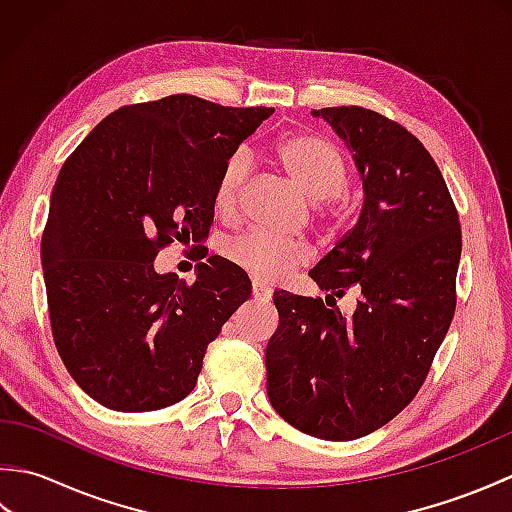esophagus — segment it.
I'll use <instances>...</instances> for the list:
<instances>
[{
    "instance_id": "1",
    "label": "esophagus",
    "mask_w": 512,
    "mask_h": 512,
    "mask_svg": "<svg viewBox=\"0 0 512 512\" xmlns=\"http://www.w3.org/2000/svg\"><path fill=\"white\" fill-rule=\"evenodd\" d=\"M253 297L255 299H259V301H268L270 297H273V290H270L268 286H264V284H259V281H253Z\"/></svg>"
}]
</instances>
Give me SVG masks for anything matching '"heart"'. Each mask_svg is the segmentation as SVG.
Instances as JSON below:
<instances>
[{"label":"heart","instance_id":"obj_1","mask_svg":"<svg viewBox=\"0 0 512 512\" xmlns=\"http://www.w3.org/2000/svg\"><path fill=\"white\" fill-rule=\"evenodd\" d=\"M270 158L299 191L314 200V213L323 222L341 217L339 195L350 180L345 151L330 136L319 132H295L270 147ZM246 187V160L235 154L226 160L215 182L213 204L222 217H233L242 204ZM228 262L259 281H279L312 259V250L292 239L266 231H248L226 244Z\"/></svg>","mask_w":512,"mask_h":512}]
</instances>
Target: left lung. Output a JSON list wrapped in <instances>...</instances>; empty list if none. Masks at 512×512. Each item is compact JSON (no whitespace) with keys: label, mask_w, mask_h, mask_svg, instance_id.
Segmentation results:
<instances>
[{"label":"left lung","mask_w":512,"mask_h":512,"mask_svg":"<svg viewBox=\"0 0 512 512\" xmlns=\"http://www.w3.org/2000/svg\"><path fill=\"white\" fill-rule=\"evenodd\" d=\"M354 149L365 204L310 277L328 299L275 292L268 398L292 427L356 440L416 398L458 303L462 226L436 160L409 129L358 105L314 110ZM354 289L345 320L328 309Z\"/></svg>","instance_id":"1"}]
</instances>
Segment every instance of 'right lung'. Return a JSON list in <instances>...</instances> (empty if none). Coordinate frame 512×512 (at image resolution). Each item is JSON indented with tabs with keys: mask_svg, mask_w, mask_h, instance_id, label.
<instances>
[{
	"mask_svg": "<svg viewBox=\"0 0 512 512\" xmlns=\"http://www.w3.org/2000/svg\"><path fill=\"white\" fill-rule=\"evenodd\" d=\"M273 107L171 94L105 116L65 158L41 237L52 339L85 394L114 411L187 398L206 347L250 295L222 257L193 284L158 275L173 242H200L226 160Z\"/></svg>",
	"mask_w": 512,
	"mask_h": 512,
	"instance_id": "add662e5",
	"label": "right lung"
}]
</instances>
